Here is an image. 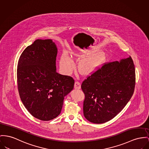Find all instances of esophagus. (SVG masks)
I'll return each mask as SVG.
<instances>
[{"instance_id": "obj_1", "label": "esophagus", "mask_w": 149, "mask_h": 149, "mask_svg": "<svg viewBox=\"0 0 149 149\" xmlns=\"http://www.w3.org/2000/svg\"><path fill=\"white\" fill-rule=\"evenodd\" d=\"M81 88V84L79 81H76L74 83V89H79Z\"/></svg>"}]
</instances>
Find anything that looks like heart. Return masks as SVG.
Masks as SVG:
<instances>
[{
  "label": "heart",
  "instance_id": "obj_1",
  "mask_svg": "<svg viewBox=\"0 0 149 149\" xmlns=\"http://www.w3.org/2000/svg\"><path fill=\"white\" fill-rule=\"evenodd\" d=\"M102 57V54H99L95 56L81 60L79 64L80 72L83 74H88L92 72L99 65ZM60 65L62 70L68 73L70 72L73 69V60L67 52H63L61 55Z\"/></svg>",
  "mask_w": 149,
  "mask_h": 149
}]
</instances>
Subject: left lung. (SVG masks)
Returning a JSON list of instances; mask_svg holds the SVG:
<instances>
[{"label": "left lung", "mask_w": 149, "mask_h": 149, "mask_svg": "<svg viewBox=\"0 0 149 149\" xmlns=\"http://www.w3.org/2000/svg\"><path fill=\"white\" fill-rule=\"evenodd\" d=\"M135 82V68L130 56L104 64L82 83L85 118L95 124L113 119L131 98Z\"/></svg>", "instance_id": "8db88e82"}]
</instances>
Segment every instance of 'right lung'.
Masks as SVG:
<instances>
[{"label":"right lung","mask_w":149,"mask_h":149,"mask_svg":"<svg viewBox=\"0 0 149 149\" xmlns=\"http://www.w3.org/2000/svg\"><path fill=\"white\" fill-rule=\"evenodd\" d=\"M57 53L52 40L38 39L24 50L18 61L21 100L32 116L43 121L59 115L64 97L74 87L73 78L56 72Z\"/></svg>","instance_id":"add662e5"}]
</instances>
